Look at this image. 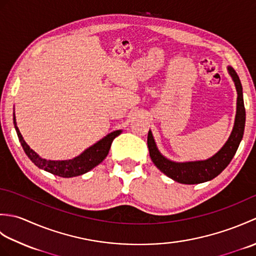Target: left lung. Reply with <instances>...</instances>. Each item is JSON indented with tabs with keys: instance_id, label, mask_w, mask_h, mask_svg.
Segmentation results:
<instances>
[{
	"instance_id": "left-lung-1",
	"label": "left lung",
	"mask_w": 256,
	"mask_h": 256,
	"mask_svg": "<svg viewBox=\"0 0 256 256\" xmlns=\"http://www.w3.org/2000/svg\"><path fill=\"white\" fill-rule=\"evenodd\" d=\"M228 72L234 82L238 94L234 125H233L232 132L226 144L214 156H211L208 160L194 162H174L168 160L157 148L153 133L150 130L148 135V145L150 158L155 166L166 176L172 178V180L186 184L209 182L221 174L222 170L230 164L233 156L236 155L243 138L244 126H246V108H244L240 78L236 74V70L230 66L228 67Z\"/></svg>"
}]
</instances>
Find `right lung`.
Here are the masks:
<instances>
[{
	"label": "right lung",
	"mask_w": 256,
	"mask_h": 256,
	"mask_svg": "<svg viewBox=\"0 0 256 256\" xmlns=\"http://www.w3.org/2000/svg\"><path fill=\"white\" fill-rule=\"evenodd\" d=\"M13 122L18 140L22 144V148H23L25 154L28 156V158L34 162L38 168H40V170H44L52 174V175L64 178L84 175V174L91 170L92 168L99 165L108 156L113 140L122 133V130H118V131H114L110 134H108L106 136L101 138L100 140H98L96 144L84 150L79 156L74 157L72 160H47L45 158H42L36 152L32 150L30 146L27 145L23 136H22L18 125H16L15 113L13 114Z\"/></svg>",
	"instance_id": "right-lung-1"
}]
</instances>
